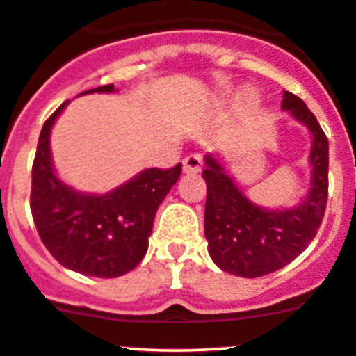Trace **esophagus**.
Listing matches in <instances>:
<instances>
[{"label": "esophagus", "instance_id": "obj_1", "mask_svg": "<svg viewBox=\"0 0 356 356\" xmlns=\"http://www.w3.org/2000/svg\"><path fill=\"white\" fill-rule=\"evenodd\" d=\"M201 165H202L201 154H188L187 157L184 159V172H187V175H195V172H199Z\"/></svg>", "mask_w": 356, "mask_h": 356}]
</instances>
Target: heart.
<instances>
[{
  "label": "heart",
  "instance_id": "b5f03b06",
  "mask_svg": "<svg viewBox=\"0 0 356 356\" xmlns=\"http://www.w3.org/2000/svg\"><path fill=\"white\" fill-rule=\"evenodd\" d=\"M246 101H248V104H253V103H255V99H253L252 94H248V99H246Z\"/></svg>",
  "mask_w": 356,
  "mask_h": 356
}]
</instances>
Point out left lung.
<instances>
[{
    "label": "left lung",
    "mask_w": 356,
    "mask_h": 356,
    "mask_svg": "<svg viewBox=\"0 0 356 356\" xmlns=\"http://www.w3.org/2000/svg\"><path fill=\"white\" fill-rule=\"evenodd\" d=\"M282 108L313 134L311 185L299 206L266 209L253 204L215 155H206L204 234L213 262L225 273L259 277L282 269L309 246L328 197V140L300 97L283 92Z\"/></svg>",
    "instance_id": "8db88e82"
}]
</instances>
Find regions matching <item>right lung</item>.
Listing matches in <instances>:
<instances>
[{"mask_svg":"<svg viewBox=\"0 0 356 356\" xmlns=\"http://www.w3.org/2000/svg\"><path fill=\"white\" fill-rule=\"evenodd\" d=\"M94 92H115V87H96L82 96ZM66 104L43 124L33 162L29 204L36 231L60 266L86 276H122L147 253L155 213L180 178L181 164L145 169L103 195L76 192L57 178L50 154V131Z\"/></svg>","mask_w":356,"mask_h":356,"instance_id":"right-lung-1","label":"right lung"}]
</instances>
